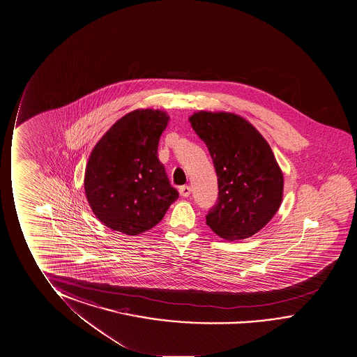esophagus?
<instances>
[{"label": "esophagus", "instance_id": "obj_1", "mask_svg": "<svg viewBox=\"0 0 357 357\" xmlns=\"http://www.w3.org/2000/svg\"><path fill=\"white\" fill-rule=\"evenodd\" d=\"M191 186H181L180 187V193L182 197H188L191 195Z\"/></svg>", "mask_w": 357, "mask_h": 357}]
</instances>
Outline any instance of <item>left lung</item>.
Segmentation results:
<instances>
[{"instance_id":"1","label":"left lung","mask_w":357,"mask_h":357,"mask_svg":"<svg viewBox=\"0 0 357 357\" xmlns=\"http://www.w3.org/2000/svg\"><path fill=\"white\" fill-rule=\"evenodd\" d=\"M192 128L207 145L218 177V198L206 220L225 240L256 234L282 202L283 175L266 140L244 118L195 113Z\"/></svg>"}]
</instances>
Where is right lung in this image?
<instances>
[{
  "label": "right lung",
  "mask_w": 357,
  "mask_h": 357,
  "mask_svg": "<svg viewBox=\"0 0 357 357\" xmlns=\"http://www.w3.org/2000/svg\"><path fill=\"white\" fill-rule=\"evenodd\" d=\"M167 122L165 112L137 109L114 123L92 150L86 197L108 228L142 234L159 223L178 198L158 155Z\"/></svg>",
  "instance_id": "1"
}]
</instances>
